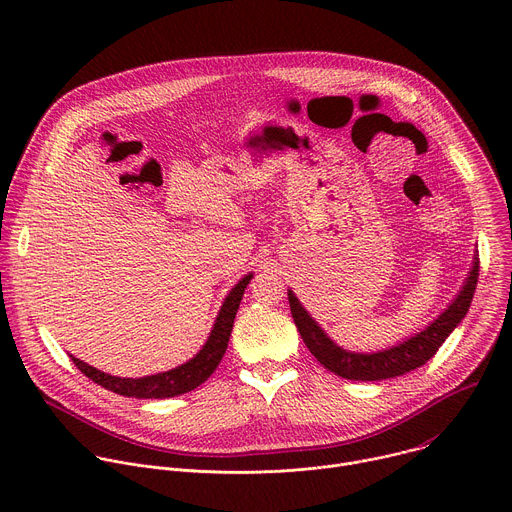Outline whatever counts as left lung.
I'll list each match as a JSON object with an SVG mask.
<instances>
[{
	"instance_id": "8db88e82",
	"label": "left lung",
	"mask_w": 512,
	"mask_h": 512,
	"mask_svg": "<svg viewBox=\"0 0 512 512\" xmlns=\"http://www.w3.org/2000/svg\"><path fill=\"white\" fill-rule=\"evenodd\" d=\"M478 271L480 263L474 261V267L470 271V277L466 279L464 289L460 291V296L454 300V304L437 318L433 324H429L423 332L413 336L411 340L393 346L383 352H373V354H358V352H346L338 348L324 332L322 328L308 316V312L300 306L298 298L287 294L289 298V308L291 316H294V322L310 348V352L320 360V364L334 375L350 381H381V379H393L399 375H405L421 364H425L440 346L444 340L452 334V330L462 322L466 316L476 283H478Z\"/></svg>"
}]
</instances>
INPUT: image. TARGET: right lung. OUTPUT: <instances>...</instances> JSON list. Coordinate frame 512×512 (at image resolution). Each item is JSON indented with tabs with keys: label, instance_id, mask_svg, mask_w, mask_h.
Segmentation results:
<instances>
[{
	"label": "right lung",
	"instance_id": "right-lung-1",
	"mask_svg": "<svg viewBox=\"0 0 512 512\" xmlns=\"http://www.w3.org/2000/svg\"><path fill=\"white\" fill-rule=\"evenodd\" d=\"M249 281H251V275H245L233 287L221 312H218L216 324H214L206 344L202 346V350L178 369H172V371L160 373V375H152V377H143V379H119V377H111V375H105V373L89 367V364H85L83 360H79L75 356H70V358H72V362H75V367L85 377H89L93 383H97L117 395H123V397L166 399V397H176V395L188 393V391L196 389L198 385H202L216 371L218 362H221V358L229 346L235 316H237L239 304L243 300L245 287L249 285Z\"/></svg>",
	"mask_w": 512,
	"mask_h": 512
}]
</instances>
